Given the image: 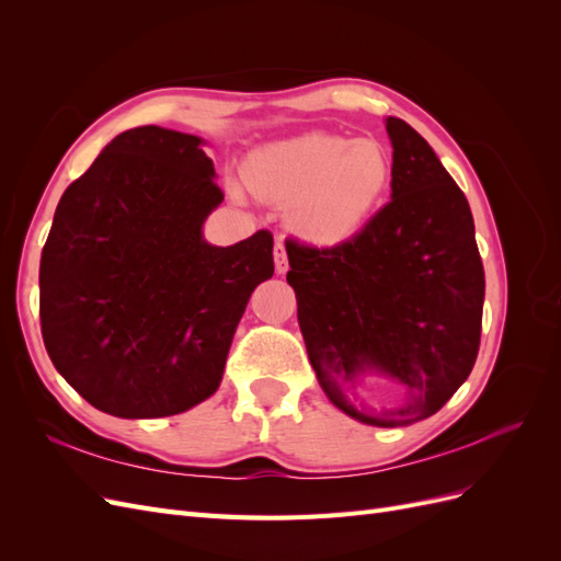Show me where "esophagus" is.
I'll return each instance as SVG.
<instances>
[{
    "mask_svg": "<svg viewBox=\"0 0 561 561\" xmlns=\"http://www.w3.org/2000/svg\"><path fill=\"white\" fill-rule=\"evenodd\" d=\"M274 262H276L278 274H285V271H287V252H285V245L280 241L274 245Z\"/></svg>",
    "mask_w": 561,
    "mask_h": 561,
    "instance_id": "1",
    "label": "esophagus"
}]
</instances>
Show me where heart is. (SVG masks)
Masks as SVG:
<instances>
[{"mask_svg":"<svg viewBox=\"0 0 561 561\" xmlns=\"http://www.w3.org/2000/svg\"><path fill=\"white\" fill-rule=\"evenodd\" d=\"M243 180L260 198L287 208V225L299 239L339 245L379 210L393 161L375 138L313 130L252 151Z\"/></svg>","mask_w":561,"mask_h":561,"instance_id":"b5f03b06","label":"heart"}]
</instances>
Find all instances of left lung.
<instances>
[{"label":"left lung","instance_id":"obj_1","mask_svg":"<svg viewBox=\"0 0 561 561\" xmlns=\"http://www.w3.org/2000/svg\"><path fill=\"white\" fill-rule=\"evenodd\" d=\"M390 201L351 241H285L287 283L320 388L351 419L379 428L433 416L480 351L484 266L463 192L433 147L388 116ZM365 374L398 380L396 408L369 413L347 393Z\"/></svg>","mask_w":561,"mask_h":561}]
</instances>
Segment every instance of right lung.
I'll use <instances>...</instances> for the list:
<instances>
[{
    "label": "right lung",
    "mask_w": 561,
    "mask_h": 561,
    "mask_svg": "<svg viewBox=\"0 0 561 561\" xmlns=\"http://www.w3.org/2000/svg\"><path fill=\"white\" fill-rule=\"evenodd\" d=\"M190 133L130 128L67 186L39 264L50 363L95 410L159 419L210 398L274 236L217 248L203 222L225 201Z\"/></svg>",
    "instance_id": "right-lung-1"
}]
</instances>
